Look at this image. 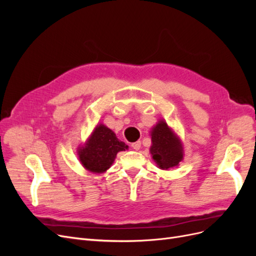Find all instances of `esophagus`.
I'll return each instance as SVG.
<instances>
[{
  "mask_svg": "<svg viewBox=\"0 0 256 256\" xmlns=\"http://www.w3.org/2000/svg\"><path fill=\"white\" fill-rule=\"evenodd\" d=\"M131 147H132V148H134V150H138L141 148V142H140V141L134 142V143L131 144Z\"/></svg>",
  "mask_w": 256,
  "mask_h": 256,
  "instance_id": "1",
  "label": "esophagus"
}]
</instances>
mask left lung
<instances>
[{"label":"left lung","mask_w":256,"mask_h":256,"mask_svg":"<svg viewBox=\"0 0 256 256\" xmlns=\"http://www.w3.org/2000/svg\"><path fill=\"white\" fill-rule=\"evenodd\" d=\"M150 154L154 161L162 170L176 166L182 160V147L178 138L164 120L152 131Z\"/></svg>","instance_id":"1"}]
</instances>
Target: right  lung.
I'll return each mask as SVG.
<instances>
[{
  "instance_id": "obj_1",
  "label": "right lung",
  "mask_w": 256,
  "mask_h": 256,
  "mask_svg": "<svg viewBox=\"0 0 256 256\" xmlns=\"http://www.w3.org/2000/svg\"><path fill=\"white\" fill-rule=\"evenodd\" d=\"M128 146L120 142L115 134L104 125L95 128L86 144L79 150V158L83 166L92 173H102L111 166L118 152Z\"/></svg>"
}]
</instances>
